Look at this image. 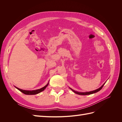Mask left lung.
<instances>
[{"label":"left lung","instance_id":"8db88e82","mask_svg":"<svg viewBox=\"0 0 122 122\" xmlns=\"http://www.w3.org/2000/svg\"><path fill=\"white\" fill-rule=\"evenodd\" d=\"M105 82L104 84H103L100 87H99V88H98V89H97V90L93 91H91V92H77V91H75L74 90H72V88H70L74 92V93H75L78 94V95H91V94H92L96 93H97V92L100 91L102 89V88L103 87V86H104V85L105 84Z\"/></svg>","mask_w":122,"mask_h":122}]
</instances>
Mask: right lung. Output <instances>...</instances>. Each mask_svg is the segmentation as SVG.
<instances>
[{
  "instance_id": "obj_1",
  "label": "right lung",
  "mask_w": 122,
  "mask_h": 122,
  "mask_svg": "<svg viewBox=\"0 0 122 122\" xmlns=\"http://www.w3.org/2000/svg\"><path fill=\"white\" fill-rule=\"evenodd\" d=\"M49 84V82L48 83L46 86H44L43 87L41 88H40V89H38V90H33V91H27V90H21L20 89V88H18L16 86L15 87L16 88H17V89L20 91V92H21L22 93H23V94H25V95H36L37 94H39L40 93H41V92L43 91L45 89V88H46V87L48 86V85Z\"/></svg>"
}]
</instances>
